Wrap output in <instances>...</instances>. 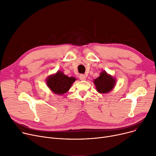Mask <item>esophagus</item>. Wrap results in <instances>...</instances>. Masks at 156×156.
Returning <instances> with one entry per match:
<instances>
[{"label": "esophagus", "mask_w": 156, "mask_h": 156, "mask_svg": "<svg viewBox=\"0 0 156 156\" xmlns=\"http://www.w3.org/2000/svg\"><path fill=\"white\" fill-rule=\"evenodd\" d=\"M79 79L81 80H85L86 79V76L84 74H80L79 75Z\"/></svg>", "instance_id": "1"}]
</instances>
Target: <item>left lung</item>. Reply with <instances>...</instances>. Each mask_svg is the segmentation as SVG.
Listing matches in <instances>:
<instances>
[{
  "label": "left lung",
  "mask_w": 156,
  "mask_h": 156,
  "mask_svg": "<svg viewBox=\"0 0 156 156\" xmlns=\"http://www.w3.org/2000/svg\"><path fill=\"white\" fill-rule=\"evenodd\" d=\"M115 82L116 80L113 77L108 75L105 71H103L100 74V76L94 79V83L98 92L107 93L114 87Z\"/></svg>",
  "instance_id": "1"
}]
</instances>
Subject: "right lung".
Segmentation results:
<instances>
[{
    "label": "right lung",
    "mask_w": 156,
    "mask_h": 156,
    "mask_svg": "<svg viewBox=\"0 0 156 156\" xmlns=\"http://www.w3.org/2000/svg\"><path fill=\"white\" fill-rule=\"evenodd\" d=\"M75 80L74 77H69L64 75L62 72L58 71L55 75L51 76L47 79V83L53 93L61 95L67 92Z\"/></svg>",
    "instance_id": "1"
}]
</instances>
